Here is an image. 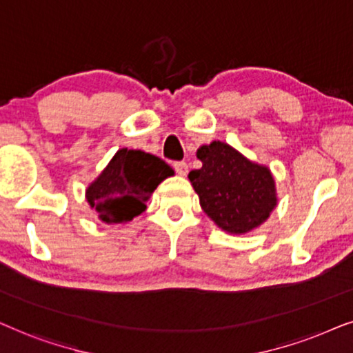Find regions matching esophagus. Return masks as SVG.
Here are the masks:
<instances>
[{
	"label": "esophagus",
	"instance_id": "esophagus-1",
	"mask_svg": "<svg viewBox=\"0 0 353 353\" xmlns=\"http://www.w3.org/2000/svg\"><path fill=\"white\" fill-rule=\"evenodd\" d=\"M174 169H176V172L179 174V176H187V172H189V164L185 161H176L174 163Z\"/></svg>",
	"mask_w": 353,
	"mask_h": 353
}]
</instances>
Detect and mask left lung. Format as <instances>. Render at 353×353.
<instances>
[{
	"label": "left lung",
	"instance_id": "8db88e82",
	"mask_svg": "<svg viewBox=\"0 0 353 353\" xmlns=\"http://www.w3.org/2000/svg\"><path fill=\"white\" fill-rule=\"evenodd\" d=\"M200 169L189 172L201 210L225 232L245 234L261 225L276 206L271 171L231 145L214 140L196 150Z\"/></svg>",
	"mask_w": 353,
	"mask_h": 353
}]
</instances>
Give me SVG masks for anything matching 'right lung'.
Returning a JSON list of instances; mask_svg holds the SVG:
<instances>
[{
  "mask_svg": "<svg viewBox=\"0 0 353 353\" xmlns=\"http://www.w3.org/2000/svg\"><path fill=\"white\" fill-rule=\"evenodd\" d=\"M172 174V168L154 154L121 148L87 187V201L103 223H129L147 210L154 189Z\"/></svg>",
  "mask_w": 353,
  "mask_h": 353,
  "instance_id": "add662e5",
  "label": "right lung"
}]
</instances>
